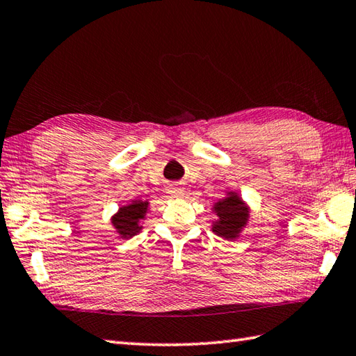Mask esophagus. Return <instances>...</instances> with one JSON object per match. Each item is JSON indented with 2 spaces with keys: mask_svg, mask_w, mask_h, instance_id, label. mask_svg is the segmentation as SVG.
I'll return each mask as SVG.
<instances>
[{
  "mask_svg": "<svg viewBox=\"0 0 356 356\" xmlns=\"http://www.w3.org/2000/svg\"><path fill=\"white\" fill-rule=\"evenodd\" d=\"M169 193L172 195V197H181V195L184 193V191H183V188H181V187L173 184V186L169 187Z\"/></svg>",
  "mask_w": 356,
  "mask_h": 356,
  "instance_id": "obj_1",
  "label": "esophagus"
}]
</instances>
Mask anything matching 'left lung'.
Wrapping results in <instances>:
<instances>
[{
	"label": "left lung",
	"mask_w": 356,
	"mask_h": 356,
	"mask_svg": "<svg viewBox=\"0 0 356 356\" xmlns=\"http://www.w3.org/2000/svg\"><path fill=\"white\" fill-rule=\"evenodd\" d=\"M215 212L220 216V221L213 224V232L230 239L236 236L249 216L248 207L243 206L241 200L236 195H232V197L216 202Z\"/></svg>",
	"instance_id": "obj_1"
}]
</instances>
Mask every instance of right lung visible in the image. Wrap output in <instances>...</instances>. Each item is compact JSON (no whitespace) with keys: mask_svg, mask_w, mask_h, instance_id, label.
<instances>
[{"mask_svg":"<svg viewBox=\"0 0 356 356\" xmlns=\"http://www.w3.org/2000/svg\"><path fill=\"white\" fill-rule=\"evenodd\" d=\"M147 210V202L143 201H134L132 204L124 206L120 209V212L113 216V226L117 229L120 234L127 238V236H134L140 232L141 226L140 221L144 218Z\"/></svg>","mask_w":356,"mask_h":356,"instance_id":"obj_1","label":"right lung"}]
</instances>
